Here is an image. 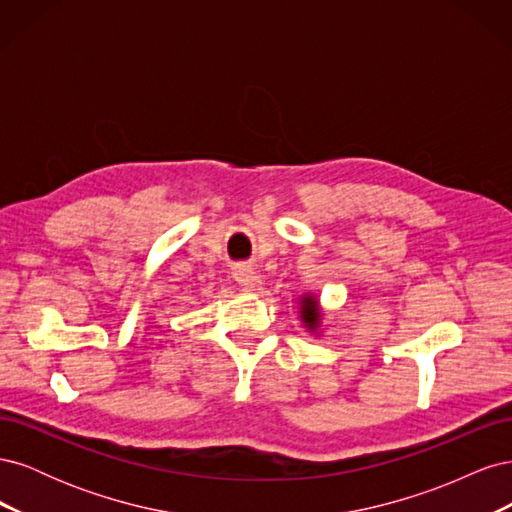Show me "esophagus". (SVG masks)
Returning a JSON list of instances; mask_svg holds the SVG:
<instances>
[{
  "instance_id": "34e87169",
  "label": "esophagus",
  "mask_w": 512,
  "mask_h": 512,
  "mask_svg": "<svg viewBox=\"0 0 512 512\" xmlns=\"http://www.w3.org/2000/svg\"><path fill=\"white\" fill-rule=\"evenodd\" d=\"M235 280H237L239 286H243L245 290H250V292H258L262 288L260 275L250 267H237L235 269Z\"/></svg>"
}]
</instances>
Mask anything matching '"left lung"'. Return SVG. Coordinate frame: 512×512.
<instances>
[{"mask_svg": "<svg viewBox=\"0 0 512 512\" xmlns=\"http://www.w3.org/2000/svg\"><path fill=\"white\" fill-rule=\"evenodd\" d=\"M299 318L309 333H318L320 322H322V309H320V299L316 297V294H312V292L303 294L299 301Z\"/></svg>", "mask_w": 512, "mask_h": 512, "instance_id": "1", "label": "left lung"}]
</instances>
